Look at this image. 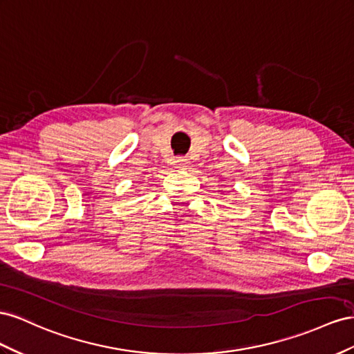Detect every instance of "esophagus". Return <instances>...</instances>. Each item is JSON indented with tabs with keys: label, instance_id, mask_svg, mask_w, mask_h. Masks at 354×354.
<instances>
[{
	"label": "esophagus",
	"instance_id": "34e87169",
	"mask_svg": "<svg viewBox=\"0 0 354 354\" xmlns=\"http://www.w3.org/2000/svg\"><path fill=\"white\" fill-rule=\"evenodd\" d=\"M175 166L176 167H185L187 165H188V158H185V157H178V158H175Z\"/></svg>",
	"mask_w": 354,
	"mask_h": 354
}]
</instances>
